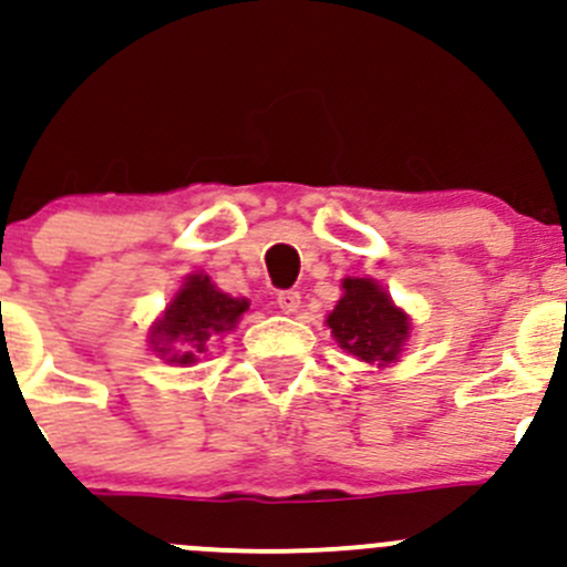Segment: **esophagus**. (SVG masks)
I'll list each match as a JSON object with an SVG mask.
<instances>
[{"instance_id":"esophagus-1","label":"esophagus","mask_w":567,"mask_h":567,"mask_svg":"<svg viewBox=\"0 0 567 567\" xmlns=\"http://www.w3.org/2000/svg\"><path fill=\"white\" fill-rule=\"evenodd\" d=\"M276 302H278V308H281L284 313H295L297 308H300V291H295V289L278 291Z\"/></svg>"}]
</instances>
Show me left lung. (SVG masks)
Listing matches in <instances>:
<instances>
[{"instance_id":"8db88e82","label":"left lung","mask_w":567,"mask_h":567,"mask_svg":"<svg viewBox=\"0 0 567 567\" xmlns=\"http://www.w3.org/2000/svg\"><path fill=\"white\" fill-rule=\"evenodd\" d=\"M341 300L328 313V328L341 350L367 361L369 367H389L400 358L411 336V319L394 306L385 289L372 278H344Z\"/></svg>"}]
</instances>
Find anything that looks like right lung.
Returning a JSON list of instances; mask_svg holds the SVG:
<instances>
[{
	"label": "right lung",
	"mask_w": 567,
	"mask_h": 567,
	"mask_svg": "<svg viewBox=\"0 0 567 567\" xmlns=\"http://www.w3.org/2000/svg\"><path fill=\"white\" fill-rule=\"evenodd\" d=\"M248 311V300L226 295L209 281V276H187L182 289L171 300L151 328V347L156 355L176 367H193L209 341L237 328L239 317Z\"/></svg>",
	"instance_id": "1"
}]
</instances>
